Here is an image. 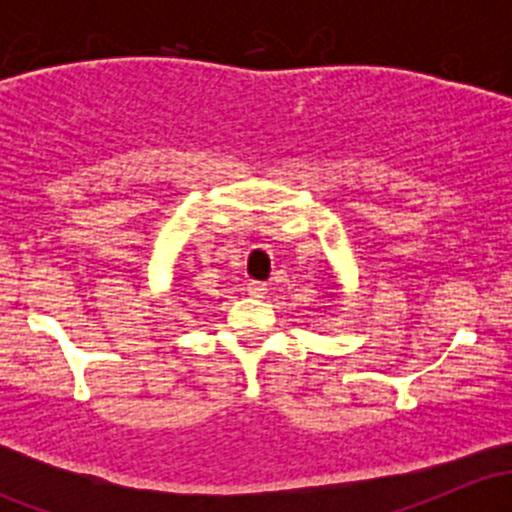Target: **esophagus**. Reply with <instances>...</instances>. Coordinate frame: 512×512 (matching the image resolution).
<instances>
[{"label":"esophagus","mask_w":512,"mask_h":512,"mask_svg":"<svg viewBox=\"0 0 512 512\" xmlns=\"http://www.w3.org/2000/svg\"><path fill=\"white\" fill-rule=\"evenodd\" d=\"M247 294L255 299H262L267 294V285L265 282H250V285H247Z\"/></svg>","instance_id":"1"}]
</instances>
